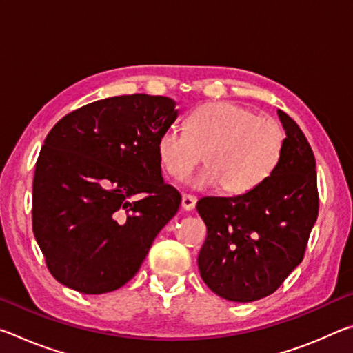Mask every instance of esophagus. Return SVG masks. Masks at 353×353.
I'll use <instances>...</instances> for the list:
<instances>
[{
  "label": "esophagus",
  "mask_w": 353,
  "mask_h": 353,
  "mask_svg": "<svg viewBox=\"0 0 353 353\" xmlns=\"http://www.w3.org/2000/svg\"><path fill=\"white\" fill-rule=\"evenodd\" d=\"M182 208L183 210H187V212H190V210H193V208L196 207V198L194 196H191V194H182Z\"/></svg>",
  "instance_id": "esophagus-1"
}]
</instances>
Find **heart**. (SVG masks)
I'll use <instances>...</instances> for the list:
<instances>
[{"instance_id": "b5f03b06", "label": "heart", "mask_w": 353, "mask_h": 353, "mask_svg": "<svg viewBox=\"0 0 353 353\" xmlns=\"http://www.w3.org/2000/svg\"><path fill=\"white\" fill-rule=\"evenodd\" d=\"M285 132L272 118L230 101L198 107L185 130L166 128L157 139V157L163 171L182 179L201 162L190 179L193 188L221 187L225 194H246L266 181L282 157Z\"/></svg>"}]
</instances>
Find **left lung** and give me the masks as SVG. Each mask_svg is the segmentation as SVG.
Listing matches in <instances>:
<instances>
[{
    "mask_svg": "<svg viewBox=\"0 0 353 353\" xmlns=\"http://www.w3.org/2000/svg\"><path fill=\"white\" fill-rule=\"evenodd\" d=\"M277 113L286 139L272 174L246 194L207 196L196 205L207 225L198 256L201 277L232 302L272 294L301 265L318 219L313 151L294 119Z\"/></svg>",
    "mask_w": 353,
    "mask_h": 353,
    "instance_id": "left-lung-1",
    "label": "left lung"
}]
</instances>
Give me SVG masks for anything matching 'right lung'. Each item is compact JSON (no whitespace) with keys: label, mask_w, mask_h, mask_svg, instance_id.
I'll list each match as a JSON object with an SVG mask.
<instances>
[{"label":"right lung","mask_w":353,"mask_h":353,"mask_svg":"<svg viewBox=\"0 0 353 353\" xmlns=\"http://www.w3.org/2000/svg\"><path fill=\"white\" fill-rule=\"evenodd\" d=\"M177 115L171 98L124 94L83 105L50 130L35 163L32 230L57 282L104 294L140 270L181 205L157 157L159 135Z\"/></svg>","instance_id":"1"}]
</instances>
